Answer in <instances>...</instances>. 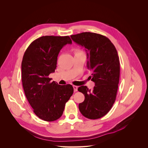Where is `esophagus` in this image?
<instances>
[{
    "label": "esophagus",
    "mask_w": 148,
    "mask_h": 148,
    "mask_svg": "<svg viewBox=\"0 0 148 148\" xmlns=\"http://www.w3.org/2000/svg\"><path fill=\"white\" fill-rule=\"evenodd\" d=\"M73 88H74V90L75 92H76V91H78V87H77V86H73Z\"/></svg>",
    "instance_id": "1"
}]
</instances>
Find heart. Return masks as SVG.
I'll use <instances>...</instances> for the list:
<instances>
[{
	"label": "heart",
	"mask_w": 148,
	"mask_h": 148,
	"mask_svg": "<svg viewBox=\"0 0 148 148\" xmlns=\"http://www.w3.org/2000/svg\"><path fill=\"white\" fill-rule=\"evenodd\" d=\"M79 52H80L79 50H76V51H75V53H79Z\"/></svg>",
	"instance_id": "1"
}]
</instances>
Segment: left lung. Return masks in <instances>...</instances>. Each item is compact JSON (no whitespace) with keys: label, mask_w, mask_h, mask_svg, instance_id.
Here are the masks:
<instances>
[{"label":"left lung","mask_w":148,"mask_h":148,"mask_svg":"<svg viewBox=\"0 0 148 148\" xmlns=\"http://www.w3.org/2000/svg\"><path fill=\"white\" fill-rule=\"evenodd\" d=\"M71 37L86 49L87 67L95 82L92 90L86 86L78 88L85 96L84 102L79 103V111L88 119L100 118L110 111L116 99L120 74L117 51L109 38L99 34L83 32Z\"/></svg>","instance_id":"1"}]
</instances>
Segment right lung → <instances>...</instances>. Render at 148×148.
<instances>
[{"label": "right lung", "instance_id": "1", "mask_svg": "<svg viewBox=\"0 0 148 148\" xmlns=\"http://www.w3.org/2000/svg\"><path fill=\"white\" fill-rule=\"evenodd\" d=\"M67 44H72L68 36H42L29 45L23 57L22 81L25 95L34 114L46 121L60 118L73 94L70 84L58 85L49 77L55 71L58 55Z\"/></svg>", "mask_w": 148, "mask_h": 148}]
</instances>
